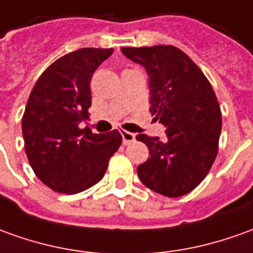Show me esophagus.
<instances>
[{"mask_svg": "<svg viewBox=\"0 0 253 253\" xmlns=\"http://www.w3.org/2000/svg\"><path fill=\"white\" fill-rule=\"evenodd\" d=\"M121 135H123L124 144H130L135 142V135H133V133H130V132H128V130H123V132H121Z\"/></svg>", "mask_w": 253, "mask_h": 253, "instance_id": "1", "label": "esophagus"}]
</instances>
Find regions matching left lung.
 <instances>
[{
    "label": "left lung",
    "mask_w": 253,
    "mask_h": 253,
    "mask_svg": "<svg viewBox=\"0 0 253 253\" xmlns=\"http://www.w3.org/2000/svg\"><path fill=\"white\" fill-rule=\"evenodd\" d=\"M150 77V113L167 126L165 137L137 135L149 160L137 167L146 187L165 197H182L208 175L217 156L222 114L201 69L172 45L121 48Z\"/></svg>",
    "instance_id": "obj_1"
}]
</instances>
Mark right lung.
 I'll return each instance as SVG.
<instances>
[{"mask_svg":"<svg viewBox=\"0 0 253 253\" xmlns=\"http://www.w3.org/2000/svg\"><path fill=\"white\" fill-rule=\"evenodd\" d=\"M113 48H83L59 57L37 80L23 118L24 149L31 168L49 189L76 194L96 184L121 146L118 130L80 128L90 107V78Z\"/></svg>","mask_w":253,"mask_h":253,"instance_id":"1","label":"right lung"}]
</instances>
